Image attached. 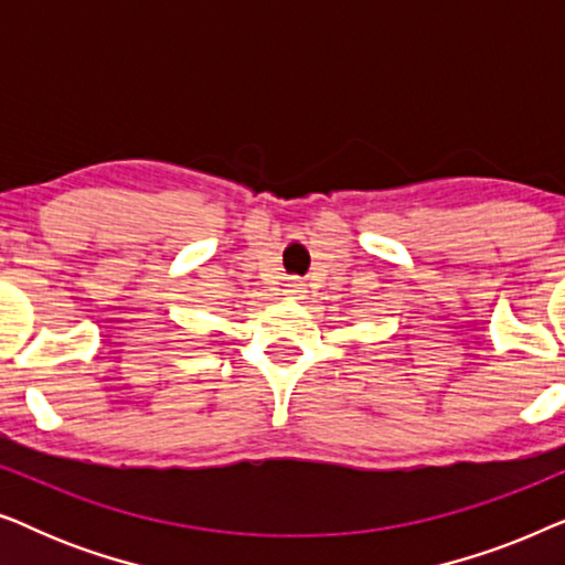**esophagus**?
<instances>
[{"instance_id": "1", "label": "esophagus", "mask_w": 565, "mask_h": 565, "mask_svg": "<svg viewBox=\"0 0 565 565\" xmlns=\"http://www.w3.org/2000/svg\"><path fill=\"white\" fill-rule=\"evenodd\" d=\"M288 292H290V298H303L306 282L303 280H296V277H292V280L288 282Z\"/></svg>"}]
</instances>
